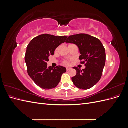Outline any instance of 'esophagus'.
<instances>
[{"instance_id":"obj_1","label":"esophagus","mask_w":128,"mask_h":128,"mask_svg":"<svg viewBox=\"0 0 128 128\" xmlns=\"http://www.w3.org/2000/svg\"><path fill=\"white\" fill-rule=\"evenodd\" d=\"M66 69H67V71H68V70H70L71 68H70L67 67V68H66Z\"/></svg>"}]
</instances>
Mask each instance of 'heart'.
I'll return each mask as SVG.
<instances>
[{
  "mask_svg": "<svg viewBox=\"0 0 128 128\" xmlns=\"http://www.w3.org/2000/svg\"><path fill=\"white\" fill-rule=\"evenodd\" d=\"M64 64H69V62H67V61L64 62Z\"/></svg>",
  "mask_w": 128,
  "mask_h": 128,
  "instance_id": "b5f03b06",
  "label": "heart"
}]
</instances>
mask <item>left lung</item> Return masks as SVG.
Listing matches in <instances>:
<instances>
[{
  "instance_id": "obj_1",
  "label": "left lung",
  "mask_w": 128,
  "mask_h": 128,
  "mask_svg": "<svg viewBox=\"0 0 128 128\" xmlns=\"http://www.w3.org/2000/svg\"><path fill=\"white\" fill-rule=\"evenodd\" d=\"M66 42L76 45L80 54L79 59L83 61L81 63L86 62V67L82 70L73 67L77 72L72 78L74 84L83 90L91 88L101 78L105 66L106 53L102 44L98 38L84 34L69 36Z\"/></svg>"
}]
</instances>
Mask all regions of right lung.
Returning a JSON list of instances; mask_svg holds the SVG:
<instances>
[{"label":"right lung","mask_w":128,"mask_h":128,"mask_svg":"<svg viewBox=\"0 0 128 128\" xmlns=\"http://www.w3.org/2000/svg\"><path fill=\"white\" fill-rule=\"evenodd\" d=\"M67 36H56L43 34L32 39L26 48L25 62L29 76L37 86L45 90L56 88L66 68L58 66L48 67V57L54 55L56 49L64 42Z\"/></svg>","instance_id":"1"}]
</instances>
